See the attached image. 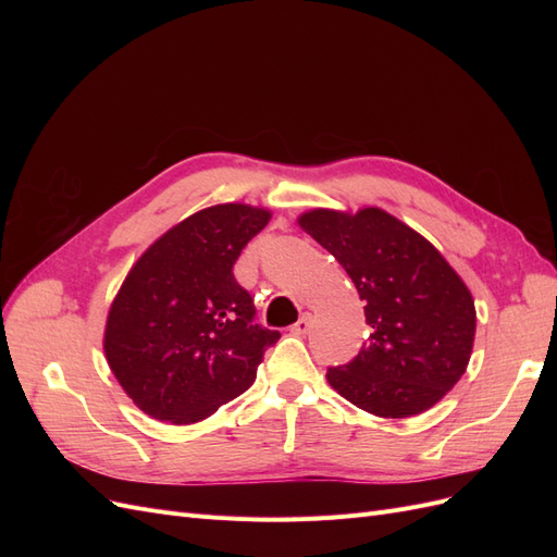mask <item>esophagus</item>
<instances>
[{"label": "esophagus", "mask_w": 557, "mask_h": 557, "mask_svg": "<svg viewBox=\"0 0 557 557\" xmlns=\"http://www.w3.org/2000/svg\"><path fill=\"white\" fill-rule=\"evenodd\" d=\"M290 330H293V334H297V336H305V334L311 330V315H301Z\"/></svg>", "instance_id": "34e87169"}]
</instances>
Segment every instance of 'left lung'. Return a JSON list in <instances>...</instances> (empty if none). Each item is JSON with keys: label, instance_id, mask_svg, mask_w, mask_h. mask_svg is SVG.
I'll use <instances>...</instances> for the list:
<instances>
[{"label": "left lung", "instance_id": "obj_1", "mask_svg": "<svg viewBox=\"0 0 557 557\" xmlns=\"http://www.w3.org/2000/svg\"><path fill=\"white\" fill-rule=\"evenodd\" d=\"M297 225L327 248L364 299L369 339L327 381L358 409L409 418L460 381L476 334L465 281L423 234L379 207L311 209Z\"/></svg>", "mask_w": 557, "mask_h": 557}]
</instances>
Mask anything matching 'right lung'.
<instances>
[{
    "label": "right lung",
    "mask_w": 557,
    "mask_h": 557,
    "mask_svg": "<svg viewBox=\"0 0 557 557\" xmlns=\"http://www.w3.org/2000/svg\"><path fill=\"white\" fill-rule=\"evenodd\" d=\"M269 221L272 211L242 201L201 209L132 264L107 315L104 356L146 416L193 425L256 381L281 334L252 323L232 267Z\"/></svg>",
    "instance_id": "add662e5"
}]
</instances>
